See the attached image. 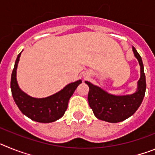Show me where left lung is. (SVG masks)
Wrapping results in <instances>:
<instances>
[{
	"mask_svg": "<svg viewBox=\"0 0 155 155\" xmlns=\"http://www.w3.org/2000/svg\"><path fill=\"white\" fill-rule=\"evenodd\" d=\"M134 54L140 67V77L137 82V91L130 94L116 95L103 90L102 87L85 81L89 87L87 100L94 115L98 120L109 123H120L135 113L143 99L146 91L143 65L141 57L132 46Z\"/></svg>",
	"mask_w": 155,
	"mask_h": 155,
	"instance_id": "left-lung-1",
	"label": "left lung"
}]
</instances>
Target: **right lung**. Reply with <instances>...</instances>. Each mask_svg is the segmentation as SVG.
<instances>
[{
    "label": "right lung",
    "mask_w": 155,
    "mask_h": 155,
    "mask_svg": "<svg viewBox=\"0 0 155 155\" xmlns=\"http://www.w3.org/2000/svg\"><path fill=\"white\" fill-rule=\"evenodd\" d=\"M21 52L16 59L11 78V89L16 105L25 116L35 122L48 124L61 119L68 109L69 99L82 81L70 83L58 92L46 98L30 96L19 87L17 81V68Z\"/></svg>",
    "instance_id": "1"
}]
</instances>
